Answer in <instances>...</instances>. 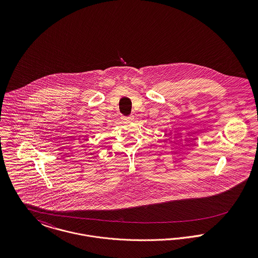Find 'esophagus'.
I'll use <instances>...</instances> for the list:
<instances>
[{"instance_id":"1","label":"esophagus","mask_w":258,"mask_h":258,"mask_svg":"<svg viewBox=\"0 0 258 258\" xmlns=\"http://www.w3.org/2000/svg\"><path fill=\"white\" fill-rule=\"evenodd\" d=\"M123 120H124V121H131V120H133V116H126V117H123Z\"/></svg>"}]
</instances>
